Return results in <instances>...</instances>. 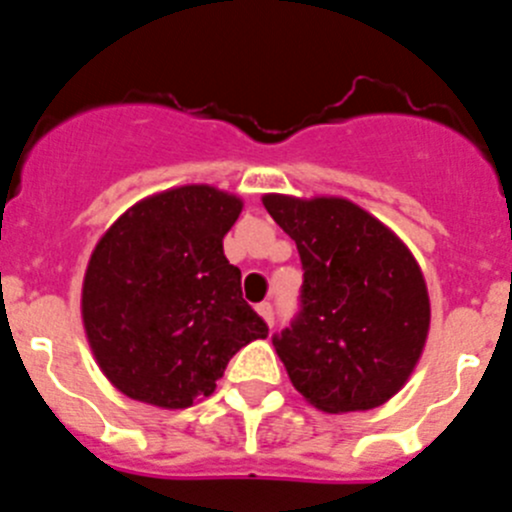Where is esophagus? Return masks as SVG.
<instances>
[{"mask_svg":"<svg viewBox=\"0 0 512 512\" xmlns=\"http://www.w3.org/2000/svg\"><path fill=\"white\" fill-rule=\"evenodd\" d=\"M256 312H259L261 318H264V323L269 325H274V307L269 305V302H261V305H256Z\"/></svg>","mask_w":512,"mask_h":512,"instance_id":"esophagus-1","label":"esophagus"}]
</instances>
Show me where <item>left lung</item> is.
<instances>
[{"instance_id": "obj_1", "label": "left lung", "mask_w": 512, "mask_h": 512, "mask_svg": "<svg viewBox=\"0 0 512 512\" xmlns=\"http://www.w3.org/2000/svg\"><path fill=\"white\" fill-rule=\"evenodd\" d=\"M297 243L305 282L292 328L274 336L289 382L323 413L384 405L405 387L431 328L410 248L343 197H261Z\"/></svg>"}]
</instances>
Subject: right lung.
Masks as SVG:
<instances>
[{"label":"right lung","mask_w":512,"mask_h":512,"mask_svg":"<svg viewBox=\"0 0 512 512\" xmlns=\"http://www.w3.org/2000/svg\"><path fill=\"white\" fill-rule=\"evenodd\" d=\"M241 210L235 194L184 184L135 202L94 246L81 320L102 374L130 400L189 408L246 343L269 336L223 251Z\"/></svg>","instance_id":"1"}]
</instances>
